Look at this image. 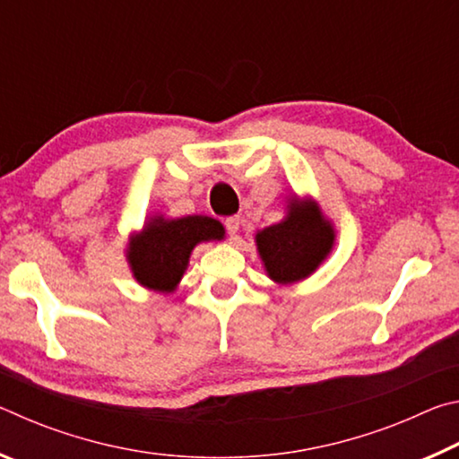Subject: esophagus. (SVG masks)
I'll return each instance as SVG.
<instances>
[{
	"label": "esophagus",
	"mask_w": 459,
	"mask_h": 459,
	"mask_svg": "<svg viewBox=\"0 0 459 459\" xmlns=\"http://www.w3.org/2000/svg\"><path fill=\"white\" fill-rule=\"evenodd\" d=\"M224 227H227V232L230 235V238H235L238 235V229H240V219L238 216H229V219L224 221Z\"/></svg>",
	"instance_id": "obj_1"
}]
</instances>
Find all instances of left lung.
<instances>
[{"label": "left lung", "instance_id": "1", "mask_svg": "<svg viewBox=\"0 0 459 459\" xmlns=\"http://www.w3.org/2000/svg\"><path fill=\"white\" fill-rule=\"evenodd\" d=\"M259 257L269 279L279 285L304 281L328 259L336 230L312 198L293 194L285 219L255 235Z\"/></svg>", "mask_w": 459, "mask_h": 459}]
</instances>
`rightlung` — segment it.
I'll return each mask as SVG.
<instances>
[{
	"instance_id": "right-lung-1",
	"label": "right lung",
	"mask_w": 459,
	"mask_h": 459,
	"mask_svg": "<svg viewBox=\"0 0 459 459\" xmlns=\"http://www.w3.org/2000/svg\"><path fill=\"white\" fill-rule=\"evenodd\" d=\"M222 238L224 227L211 216L166 219L164 214H155L142 230L129 237L126 257L139 285L158 293H172L188 269L194 247Z\"/></svg>"
}]
</instances>
